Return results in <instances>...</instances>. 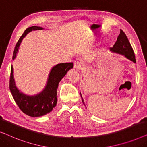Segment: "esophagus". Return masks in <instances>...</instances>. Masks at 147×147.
<instances>
[{
  "label": "esophagus",
  "instance_id": "esophagus-1",
  "mask_svg": "<svg viewBox=\"0 0 147 147\" xmlns=\"http://www.w3.org/2000/svg\"><path fill=\"white\" fill-rule=\"evenodd\" d=\"M82 66L83 62L82 60H80V59H78V60H76L75 61V63H74V68L76 70H78V71H80L82 68Z\"/></svg>",
  "mask_w": 147,
  "mask_h": 147
}]
</instances>
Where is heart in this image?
I'll return each instance as SVG.
<instances>
[{
    "instance_id": "b5f03b06",
    "label": "heart",
    "mask_w": 147,
    "mask_h": 147,
    "mask_svg": "<svg viewBox=\"0 0 147 147\" xmlns=\"http://www.w3.org/2000/svg\"><path fill=\"white\" fill-rule=\"evenodd\" d=\"M109 39H107V40H105V44H108L109 43Z\"/></svg>"
}]
</instances>
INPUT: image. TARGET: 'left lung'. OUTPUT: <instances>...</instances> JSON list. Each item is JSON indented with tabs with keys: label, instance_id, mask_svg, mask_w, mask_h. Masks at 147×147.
<instances>
[{
	"label": "left lung",
	"instance_id": "left-lung-1",
	"mask_svg": "<svg viewBox=\"0 0 147 147\" xmlns=\"http://www.w3.org/2000/svg\"><path fill=\"white\" fill-rule=\"evenodd\" d=\"M110 51L113 53H116V54L122 55V56H125L127 59L132 61L134 63H136L135 56V54H134L133 48L131 47L130 42H129L126 34H125L122 30H121L120 34L119 35L117 40L115 44H114L113 47L110 48ZM80 95L81 97H82V103L86 106V104L84 103V101L83 99L81 93Z\"/></svg>",
	"mask_w": 147,
	"mask_h": 147
}]
</instances>
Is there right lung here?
Wrapping results in <instances>:
<instances>
[{
  "instance_id": "obj_1",
  "label": "right lung",
  "mask_w": 147,
  "mask_h": 147,
  "mask_svg": "<svg viewBox=\"0 0 147 147\" xmlns=\"http://www.w3.org/2000/svg\"><path fill=\"white\" fill-rule=\"evenodd\" d=\"M44 29V28L37 26L28 28L17 42L12 56L13 60L16 58L23 38L32 31ZM73 67L74 63L72 62L61 63L53 66L49 73L47 82L43 90L38 94L29 95L25 94L17 88L14 79L13 66L12 65L9 88L12 97L20 110L27 115L33 117L45 115L52 111L56 106L58 101L57 89L59 83L66 75L67 71L73 68Z\"/></svg>"
}]
</instances>
